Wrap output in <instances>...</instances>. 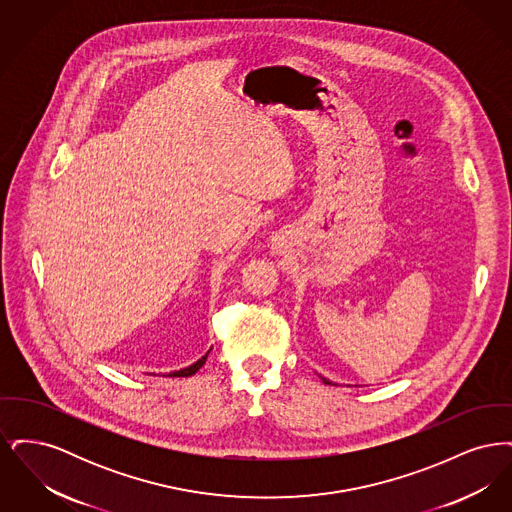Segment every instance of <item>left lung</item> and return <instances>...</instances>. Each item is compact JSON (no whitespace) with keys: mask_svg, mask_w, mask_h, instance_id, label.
Wrapping results in <instances>:
<instances>
[{"mask_svg":"<svg viewBox=\"0 0 512 512\" xmlns=\"http://www.w3.org/2000/svg\"><path fill=\"white\" fill-rule=\"evenodd\" d=\"M320 380H322V382H324V384H332V382H330V380H326V378H322V376H320Z\"/></svg>","mask_w":512,"mask_h":512,"instance_id":"left-lung-1","label":"left lung"}]
</instances>
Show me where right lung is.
I'll use <instances>...</instances> for the list:
<instances>
[{
	"instance_id": "1",
	"label": "right lung",
	"mask_w": 512,
	"mask_h": 512,
	"mask_svg": "<svg viewBox=\"0 0 512 512\" xmlns=\"http://www.w3.org/2000/svg\"><path fill=\"white\" fill-rule=\"evenodd\" d=\"M209 353H211V351H207L199 361H195L194 365L186 366V368H182V370H174L169 376H172V378H188V376H194L195 372H197L201 366L205 365Z\"/></svg>"
}]
</instances>
